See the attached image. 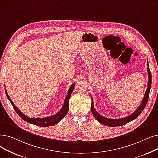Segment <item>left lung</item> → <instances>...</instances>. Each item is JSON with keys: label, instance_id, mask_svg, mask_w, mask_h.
Masks as SVG:
<instances>
[{"label": "left lung", "instance_id": "8db88e82", "mask_svg": "<svg viewBox=\"0 0 158 158\" xmlns=\"http://www.w3.org/2000/svg\"><path fill=\"white\" fill-rule=\"evenodd\" d=\"M147 72L148 73V87L147 88V90L145 94V96L143 99V101L141 102V104L139 105V106L137 108L135 112H133L131 115H130L126 118H121V119H108L106 118L103 117L101 115H100L97 111L95 110V109L94 106V101L92 99V97L91 96L92 98V104H91V110L92 112V114L94 115V118L97 119L100 123H101L102 125L108 126V127H119L124 125L127 123L132 121V120L136 119L138 116L140 115V114L142 112V111L145 108L148 100L149 98V93H150V88H151V85H152V75H151V72L150 71V68L148 67V62L147 61Z\"/></svg>", "mask_w": 158, "mask_h": 158}]
</instances>
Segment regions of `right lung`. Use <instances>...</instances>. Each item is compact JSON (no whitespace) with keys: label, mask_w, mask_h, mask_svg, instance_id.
Wrapping results in <instances>:
<instances>
[{"label":"right lung","mask_w":158,"mask_h":158,"mask_svg":"<svg viewBox=\"0 0 158 158\" xmlns=\"http://www.w3.org/2000/svg\"><path fill=\"white\" fill-rule=\"evenodd\" d=\"M74 86H75V83H73L71 85V86L70 87L69 90H68L66 97L65 98L63 107L60 110V111L59 112H57L56 114L50 116V117L43 118H29V117H28V116H26L24 114H23L17 108V107L14 105V103L12 102L10 98L9 97L8 93H7V91L6 89H5V92H6L7 98H8V100L10 101L11 104L12 105L13 108L15 109V112L23 120L26 121V122H28V123H31V124L35 125H37L39 127H46L53 126L54 125L57 124V123H59L60 120H62L65 117V115L67 114V113L68 112V110H69V99L70 98L72 93L73 90Z\"/></svg>","instance_id":"1"}]
</instances>
